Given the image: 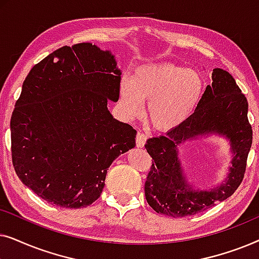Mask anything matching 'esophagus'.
I'll return each mask as SVG.
<instances>
[{"instance_id":"1","label":"esophagus","mask_w":259,"mask_h":259,"mask_svg":"<svg viewBox=\"0 0 259 259\" xmlns=\"http://www.w3.org/2000/svg\"><path fill=\"white\" fill-rule=\"evenodd\" d=\"M146 140H147L146 134H144L143 132H138L137 133V138H136L137 147L143 148L145 146V144H146Z\"/></svg>"}]
</instances>
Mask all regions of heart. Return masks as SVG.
<instances>
[{
	"label": "heart",
	"mask_w": 259,
	"mask_h": 259,
	"mask_svg": "<svg viewBox=\"0 0 259 259\" xmlns=\"http://www.w3.org/2000/svg\"><path fill=\"white\" fill-rule=\"evenodd\" d=\"M204 79L197 70L175 63H150L138 67L132 79L119 83V104L122 112L134 118L147 102L146 119L161 132L178 128L199 105Z\"/></svg>",
	"instance_id": "1"
}]
</instances>
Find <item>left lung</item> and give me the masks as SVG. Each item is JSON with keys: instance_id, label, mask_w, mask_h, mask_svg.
Wrapping results in <instances>:
<instances>
[{"instance_id": "obj_1", "label": "left lung", "mask_w": 259, "mask_h": 259, "mask_svg": "<svg viewBox=\"0 0 259 259\" xmlns=\"http://www.w3.org/2000/svg\"><path fill=\"white\" fill-rule=\"evenodd\" d=\"M247 107L245 95L231 74L214 68L212 83L206 87L193 114L166 136L147 140L145 147L153 164L145 183V196L155 212L173 218L186 217L232 196L244 178L252 144ZM208 135L223 136L229 141L233 160L228 176L219 186L201 190L187 179L179 158V146Z\"/></svg>"}]
</instances>
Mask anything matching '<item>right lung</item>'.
Listing matches in <instances>:
<instances>
[{
    "label": "right lung",
    "instance_id": "obj_1",
    "mask_svg": "<svg viewBox=\"0 0 259 259\" xmlns=\"http://www.w3.org/2000/svg\"><path fill=\"white\" fill-rule=\"evenodd\" d=\"M120 80L112 52L90 42L56 49L27 75L10 120L13 165L49 204L94 203L112 162L136 146L137 131L107 107Z\"/></svg>",
    "mask_w": 259,
    "mask_h": 259
}]
</instances>
